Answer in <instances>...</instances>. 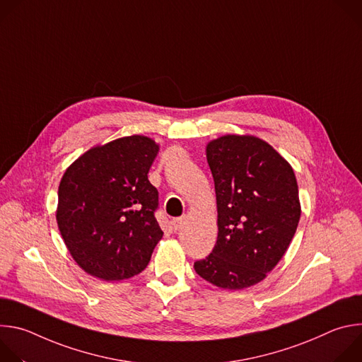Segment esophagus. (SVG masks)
<instances>
[{
	"label": "esophagus",
	"instance_id": "esophagus-1",
	"mask_svg": "<svg viewBox=\"0 0 362 362\" xmlns=\"http://www.w3.org/2000/svg\"><path fill=\"white\" fill-rule=\"evenodd\" d=\"M183 222H185L183 218H176V219H173V221L170 222V223H172V229H173L175 232H177V230L182 228Z\"/></svg>",
	"mask_w": 362,
	"mask_h": 362
}]
</instances>
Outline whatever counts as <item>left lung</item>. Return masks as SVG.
Returning <instances> with one entry per match:
<instances>
[{
  "label": "left lung",
  "instance_id": "8db88e82",
  "mask_svg": "<svg viewBox=\"0 0 362 362\" xmlns=\"http://www.w3.org/2000/svg\"><path fill=\"white\" fill-rule=\"evenodd\" d=\"M206 158L215 182L218 240L193 267L219 288H249L276 267L296 232V177L281 154L255 136L212 140Z\"/></svg>",
  "mask_w": 362,
  "mask_h": 362
}]
</instances>
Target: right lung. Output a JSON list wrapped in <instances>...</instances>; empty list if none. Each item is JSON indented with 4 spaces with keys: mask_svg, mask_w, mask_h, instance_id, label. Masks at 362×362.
Returning a JSON list of instances; mask_svg holds the SVG:
<instances>
[{
    "mask_svg": "<svg viewBox=\"0 0 362 362\" xmlns=\"http://www.w3.org/2000/svg\"><path fill=\"white\" fill-rule=\"evenodd\" d=\"M159 146L127 136L95 146L63 175L57 223L77 265L103 281H122L148 264L163 232L154 218L159 192L147 173Z\"/></svg>",
    "mask_w": 362,
    "mask_h": 362,
    "instance_id": "obj_1",
    "label": "right lung"
}]
</instances>
